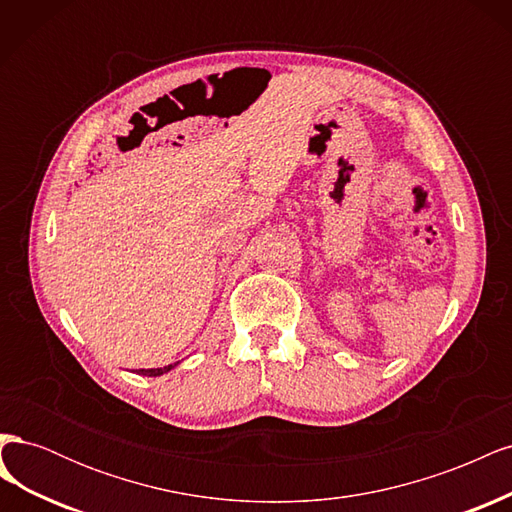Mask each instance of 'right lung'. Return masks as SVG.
Segmentation results:
<instances>
[{
  "label": "right lung",
  "mask_w": 512,
  "mask_h": 512,
  "mask_svg": "<svg viewBox=\"0 0 512 512\" xmlns=\"http://www.w3.org/2000/svg\"><path fill=\"white\" fill-rule=\"evenodd\" d=\"M179 363H173V365H166V367H158V369H138L136 374H141V376H162V374H166V371H170L173 367H177Z\"/></svg>",
  "instance_id": "right-lung-1"
}]
</instances>
